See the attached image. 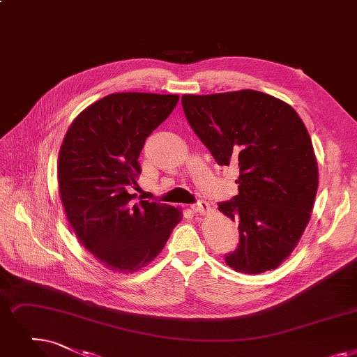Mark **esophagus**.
<instances>
[{
    "instance_id": "1",
    "label": "esophagus",
    "mask_w": 357,
    "mask_h": 357,
    "mask_svg": "<svg viewBox=\"0 0 357 357\" xmlns=\"http://www.w3.org/2000/svg\"><path fill=\"white\" fill-rule=\"evenodd\" d=\"M191 208L194 213H198V214H207L210 211V206L208 203H206V201H198V203L194 204Z\"/></svg>"
}]
</instances>
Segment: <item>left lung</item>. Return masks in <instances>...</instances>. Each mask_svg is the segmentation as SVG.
<instances>
[{
  "mask_svg": "<svg viewBox=\"0 0 357 357\" xmlns=\"http://www.w3.org/2000/svg\"><path fill=\"white\" fill-rule=\"evenodd\" d=\"M182 107L217 165L239 167V194L219 204L239 229V246L226 264L245 274L275 270L299 243L318 190L303 121L289 103L248 89L183 95Z\"/></svg>",
  "mask_w": 357,
  "mask_h": 357,
  "instance_id": "left-lung-1",
  "label": "left lung"
}]
</instances>
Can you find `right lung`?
<instances>
[{"label": "right lung", "instance_id": "right-lung-1", "mask_svg": "<svg viewBox=\"0 0 357 357\" xmlns=\"http://www.w3.org/2000/svg\"><path fill=\"white\" fill-rule=\"evenodd\" d=\"M178 95L112 93L87 106L58 154V188L77 239L102 266L122 274L147 267L165 248L182 210L128 192L142 174L146 138L174 111Z\"/></svg>", "mask_w": 357, "mask_h": 357}]
</instances>
